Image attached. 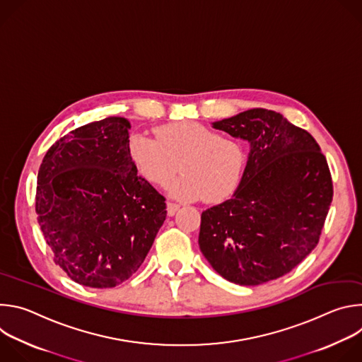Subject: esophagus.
<instances>
[{"label":"esophagus","instance_id":"esophagus-1","mask_svg":"<svg viewBox=\"0 0 362 362\" xmlns=\"http://www.w3.org/2000/svg\"><path fill=\"white\" fill-rule=\"evenodd\" d=\"M166 206H168V215L169 216H173L179 211V208H180V204L175 203V202H168Z\"/></svg>","mask_w":362,"mask_h":362}]
</instances>
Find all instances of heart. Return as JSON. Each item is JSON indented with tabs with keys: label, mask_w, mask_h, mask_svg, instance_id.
<instances>
[{
	"label": "heart",
	"mask_w": 362,
	"mask_h": 362,
	"mask_svg": "<svg viewBox=\"0 0 362 362\" xmlns=\"http://www.w3.org/2000/svg\"><path fill=\"white\" fill-rule=\"evenodd\" d=\"M154 136L132 133L126 144L132 165L148 183L166 186L179 162L182 175L169 187L177 199L219 203L239 186L246 153L238 139L197 122L163 124Z\"/></svg>",
	"instance_id": "obj_1"
}]
</instances>
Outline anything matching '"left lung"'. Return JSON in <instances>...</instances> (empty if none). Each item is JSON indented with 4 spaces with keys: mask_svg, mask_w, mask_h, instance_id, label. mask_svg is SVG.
I'll list each match as a JSON object with an SVG mask.
<instances>
[{
    "mask_svg": "<svg viewBox=\"0 0 362 362\" xmlns=\"http://www.w3.org/2000/svg\"><path fill=\"white\" fill-rule=\"evenodd\" d=\"M214 127L250 150L232 199L202 212L199 247L229 282L278 279L320 242L334 194L327 159L311 134L272 110H246Z\"/></svg>",
    "mask_w": 362,
    "mask_h": 362,
    "instance_id": "obj_1",
    "label": "left lung"
}]
</instances>
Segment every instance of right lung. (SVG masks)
I'll return each mask as SVG.
<instances>
[{"mask_svg":"<svg viewBox=\"0 0 362 362\" xmlns=\"http://www.w3.org/2000/svg\"><path fill=\"white\" fill-rule=\"evenodd\" d=\"M130 127L117 116L80 126L47 150L38 170L41 232L54 264L84 286L127 281L166 219V199L127 156Z\"/></svg>","mask_w":362,"mask_h":362,"instance_id":"right-lung-1","label":"right lung"}]
</instances>
